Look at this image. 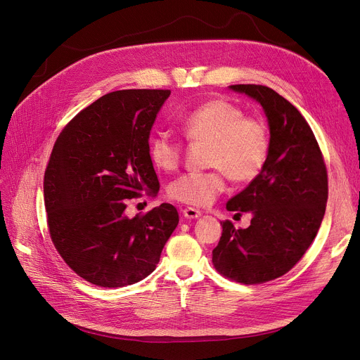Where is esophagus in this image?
<instances>
[{
	"label": "esophagus",
	"instance_id": "34e87169",
	"mask_svg": "<svg viewBox=\"0 0 360 360\" xmlns=\"http://www.w3.org/2000/svg\"><path fill=\"white\" fill-rule=\"evenodd\" d=\"M183 215L187 219H196V218L200 217V211L195 210V208H184L183 210Z\"/></svg>",
	"mask_w": 360,
	"mask_h": 360
}]
</instances>
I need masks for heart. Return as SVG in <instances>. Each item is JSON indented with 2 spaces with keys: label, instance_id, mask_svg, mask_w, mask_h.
Returning <instances> with one entry per match:
<instances>
[{
  "label": "heart",
  "instance_id": "1",
  "mask_svg": "<svg viewBox=\"0 0 360 360\" xmlns=\"http://www.w3.org/2000/svg\"><path fill=\"white\" fill-rule=\"evenodd\" d=\"M183 130L196 143H210L208 173H191L174 180L168 195L193 207H207L224 192L226 177L252 181L261 174L269 152L266 126L258 118L245 117L240 107L227 99H211L184 118ZM181 143L167 133L149 141V157L157 168L173 171L181 158Z\"/></svg>",
  "mask_w": 360,
  "mask_h": 360
}]
</instances>
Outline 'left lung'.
<instances>
[{
    "label": "left lung",
    "mask_w": 360,
    "mask_h": 360,
    "mask_svg": "<svg viewBox=\"0 0 360 360\" xmlns=\"http://www.w3.org/2000/svg\"><path fill=\"white\" fill-rule=\"evenodd\" d=\"M262 107L269 152L261 174L227 202L229 211L250 212L248 229L222 222L212 250L218 272L245 284L284 276L309 249L325 214L328 180L315 136L299 110L262 84H231Z\"/></svg>",
    "instance_id": "8db88e82"
}]
</instances>
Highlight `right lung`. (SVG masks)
Segmentation results:
<instances>
[{
	"instance_id": "1",
	"label": "right lung",
	"mask_w": 360,
	"mask_h": 360,
	"mask_svg": "<svg viewBox=\"0 0 360 360\" xmlns=\"http://www.w3.org/2000/svg\"><path fill=\"white\" fill-rule=\"evenodd\" d=\"M169 95L126 89L101 96L63 129L51 153L44 179L51 238L65 264L95 285L146 278L179 224L169 203L126 215V199L160 191L149 134Z\"/></svg>"
}]
</instances>
